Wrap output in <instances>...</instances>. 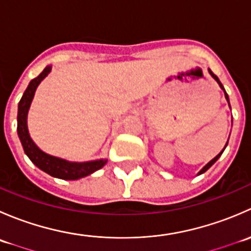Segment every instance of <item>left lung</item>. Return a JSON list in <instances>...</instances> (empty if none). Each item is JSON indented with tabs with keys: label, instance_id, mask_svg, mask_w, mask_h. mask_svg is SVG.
Returning a JSON list of instances; mask_svg holds the SVG:
<instances>
[{
	"label": "left lung",
	"instance_id": "1",
	"mask_svg": "<svg viewBox=\"0 0 251 251\" xmlns=\"http://www.w3.org/2000/svg\"><path fill=\"white\" fill-rule=\"evenodd\" d=\"M207 70H209V74H210V75H211V76H212V78H214V80H215V81H216V82H217V83H219L220 88H221V90H222V91H224V93H225V98H226L227 103H228L229 108H231V104H229V98H228V95H227V93H226V91H225V87H224V86H222L221 81H220V80H219V77H217V76H216V75H215V74H214V73H212V72H211V70H210V69H207ZM227 144H228V141H227V143H226V146H225V148H226V147H227ZM225 148H224V149H222V151H220V153H219V154H217V155H216V156H215V158H214V159H211V160H210V161H209V163H207V164H206V165H205V166H204V168H203V169H201V171H199V173H198V175H201V174H204V173H205V171H206V170H207V169H210V168H211V166H212V165H214V164H215V163H216V161H217V159H219V158H220V156H221V154H222V153H224Z\"/></svg>",
	"mask_w": 251,
	"mask_h": 251
}]
</instances>
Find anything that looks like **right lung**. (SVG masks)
<instances>
[{"instance_id": "add662e5", "label": "right lung", "mask_w": 251, "mask_h": 251, "mask_svg": "<svg viewBox=\"0 0 251 251\" xmlns=\"http://www.w3.org/2000/svg\"><path fill=\"white\" fill-rule=\"evenodd\" d=\"M50 70H52V65H47L39 76L30 81L29 86L26 87L19 104H18V137L22 142L25 154L29 156L30 160L40 170L45 171V173L50 175L52 177H55V178L74 181V179L82 178V177L88 176V175L102 169L107 164L108 159H97V160L82 161V163L69 161L67 159L50 155L46 151H41L36 146V143L32 141V138L30 137L29 128H27V113H29L30 105H31L32 100H34L36 88L39 87L41 81L50 74Z\"/></svg>"}]
</instances>
